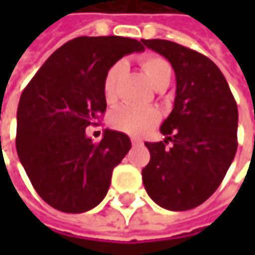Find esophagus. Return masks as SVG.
<instances>
[{
	"label": "esophagus",
	"mask_w": 255,
	"mask_h": 255,
	"mask_svg": "<svg viewBox=\"0 0 255 255\" xmlns=\"http://www.w3.org/2000/svg\"><path fill=\"white\" fill-rule=\"evenodd\" d=\"M132 144L133 146H139V144H142V140H140V139H134V137H133Z\"/></svg>",
	"instance_id": "esophagus-1"
}]
</instances>
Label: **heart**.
Masks as SVG:
<instances>
[{
    "instance_id": "obj_1",
    "label": "heart",
    "mask_w": 255,
    "mask_h": 255,
    "mask_svg": "<svg viewBox=\"0 0 255 255\" xmlns=\"http://www.w3.org/2000/svg\"><path fill=\"white\" fill-rule=\"evenodd\" d=\"M139 64L142 68V72L154 89L166 84L169 85L173 69L167 59H164L160 55L147 54L139 58ZM122 69L123 65L121 62H116L109 68V71L103 78V98L108 105H113L118 99L116 86L122 74ZM159 121H160V113L156 109L152 108L137 109L132 106H121L109 115L108 123L112 129L118 132L132 134V136H143L149 130H152Z\"/></svg>"
}]
</instances>
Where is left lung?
Returning a JSON list of instances; mask_svg holds the SVG:
<instances>
[{
  "label": "left lung",
  "instance_id": "1",
  "mask_svg": "<svg viewBox=\"0 0 255 255\" xmlns=\"http://www.w3.org/2000/svg\"><path fill=\"white\" fill-rule=\"evenodd\" d=\"M142 42L163 55L176 74L174 108L160 128L166 139L144 143L150 162L142 170L143 184L163 209L190 210L217 190L236 156L237 103L207 56L166 39Z\"/></svg>",
  "mask_w": 255,
  "mask_h": 255
}]
</instances>
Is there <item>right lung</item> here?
<instances>
[{
    "mask_svg": "<svg viewBox=\"0 0 255 255\" xmlns=\"http://www.w3.org/2000/svg\"><path fill=\"white\" fill-rule=\"evenodd\" d=\"M144 49L123 36H78L51 55L26 85L16 112V152L41 199L85 213L105 199L113 169L130 150L128 134L106 129L93 143L85 129L106 111L103 78L123 55Z\"/></svg>",
    "mask_w": 255,
    "mask_h": 255,
    "instance_id": "right-lung-1",
    "label": "right lung"
}]
</instances>
